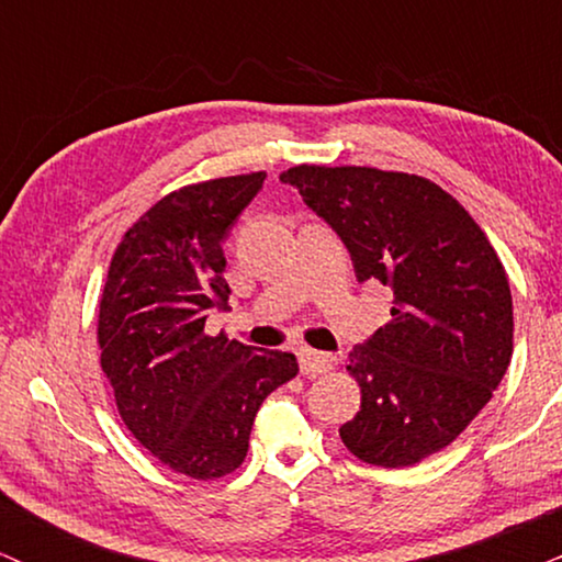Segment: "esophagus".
Listing matches in <instances>:
<instances>
[{"instance_id": "obj_1", "label": "esophagus", "mask_w": 562, "mask_h": 562, "mask_svg": "<svg viewBox=\"0 0 562 562\" xmlns=\"http://www.w3.org/2000/svg\"><path fill=\"white\" fill-rule=\"evenodd\" d=\"M334 358L326 352H315V349H300V371L302 375H321L331 371Z\"/></svg>"}]
</instances>
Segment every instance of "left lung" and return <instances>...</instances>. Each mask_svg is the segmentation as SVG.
I'll return each mask as SVG.
<instances>
[{"mask_svg": "<svg viewBox=\"0 0 562 562\" xmlns=\"http://www.w3.org/2000/svg\"><path fill=\"white\" fill-rule=\"evenodd\" d=\"M300 189L352 257L394 292L392 321L349 355L360 411L339 428L362 463L415 465L452 445L510 366L505 268L468 210L434 181L358 165H294Z\"/></svg>", "mask_w": 562, "mask_h": 562, "instance_id": "left-lung-1", "label": "left lung"}]
</instances>
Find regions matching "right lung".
I'll list each match as a JSON object with an SVG mask.
<instances>
[{"instance_id":"add662e5","label":"right lung","mask_w":562,"mask_h":562,"mask_svg":"<svg viewBox=\"0 0 562 562\" xmlns=\"http://www.w3.org/2000/svg\"><path fill=\"white\" fill-rule=\"evenodd\" d=\"M266 173L170 191L125 231L99 300L97 341L125 428L170 471L210 481L236 471L262 400L292 381V352L207 336L228 307L226 241Z\"/></svg>"}]
</instances>
